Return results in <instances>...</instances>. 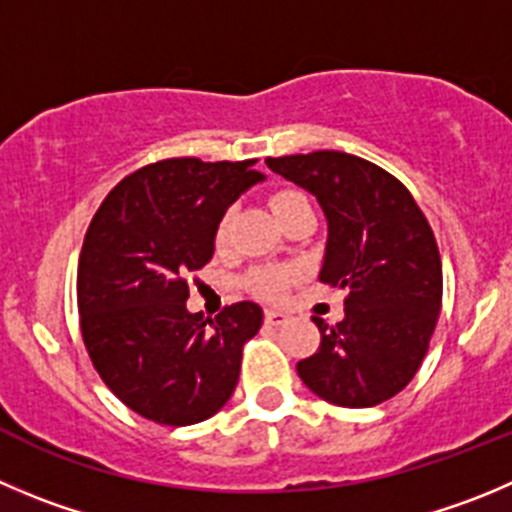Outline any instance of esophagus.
<instances>
[{
  "label": "esophagus",
  "instance_id": "esophagus-1",
  "mask_svg": "<svg viewBox=\"0 0 512 512\" xmlns=\"http://www.w3.org/2000/svg\"><path fill=\"white\" fill-rule=\"evenodd\" d=\"M266 324H271V326H281V324H286V321H289V314H284V311H276V309H266Z\"/></svg>",
  "mask_w": 512,
  "mask_h": 512
}]
</instances>
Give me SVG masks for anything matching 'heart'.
Segmentation results:
<instances>
[{
    "label": "heart",
    "instance_id": "heart-1",
    "mask_svg": "<svg viewBox=\"0 0 512 512\" xmlns=\"http://www.w3.org/2000/svg\"><path fill=\"white\" fill-rule=\"evenodd\" d=\"M301 203H309V201H306V196H301L299 191H279L271 196V211L276 213V218H281L286 211L301 206ZM226 238H228V216L218 223V231H216L218 243H226ZM294 276H296L294 269L261 266V269L251 271V276L246 279V286L253 291V294L261 296V299L276 301L286 294V289H289Z\"/></svg>",
    "mask_w": 512,
    "mask_h": 512
}]
</instances>
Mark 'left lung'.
Returning a JSON list of instances; mask_svg holds the SVG:
<instances>
[{"instance_id": "obj_1", "label": "left lung", "mask_w": 512, "mask_h": 512, "mask_svg": "<svg viewBox=\"0 0 512 512\" xmlns=\"http://www.w3.org/2000/svg\"><path fill=\"white\" fill-rule=\"evenodd\" d=\"M316 196L326 216L319 281L347 291L344 319L296 364L301 382L339 407H374L410 384L442 306L435 233L412 193L369 160L339 150L266 158Z\"/></svg>"}]
</instances>
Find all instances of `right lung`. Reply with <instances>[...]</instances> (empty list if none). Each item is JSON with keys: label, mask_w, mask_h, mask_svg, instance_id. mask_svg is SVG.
I'll list each match as a JSON object with an SVG mask.
<instances>
[{"label": "right lung", "mask_w": 512, "mask_h": 512, "mask_svg": "<svg viewBox=\"0 0 512 512\" xmlns=\"http://www.w3.org/2000/svg\"><path fill=\"white\" fill-rule=\"evenodd\" d=\"M256 160L168 158L123 178L92 216L77 266L82 342L110 392L158 425L216 415L236 389L253 301L191 314L188 276L216 251L228 206L264 180Z\"/></svg>", "instance_id": "obj_1"}]
</instances>
